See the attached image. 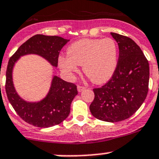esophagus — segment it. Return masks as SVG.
Instances as JSON below:
<instances>
[{
  "label": "esophagus",
  "mask_w": 159,
  "mask_h": 159,
  "mask_svg": "<svg viewBox=\"0 0 159 159\" xmlns=\"http://www.w3.org/2000/svg\"><path fill=\"white\" fill-rule=\"evenodd\" d=\"M78 92H81V91H84V89H85V87H84V86H81V85H78Z\"/></svg>",
  "instance_id": "esophagus-1"
}]
</instances>
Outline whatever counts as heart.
<instances>
[{
	"instance_id": "1",
	"label": "heart",
	"mask_w": 159,
	"mask_h": 159,
	"mask_svg": "<svg viewBox=\"0 0 159 159\" xmlns=\"http://www.w3.org/2000/svg\"><path fill=\"white\" fill-rule=\"evenodd\" d=\"M67 53L58 57L61 69L71 76L82 65L84 73L95 84L108 81L118 66V47L111 38L81 39L70 44Z\"/></svg>"
}]
</instances>
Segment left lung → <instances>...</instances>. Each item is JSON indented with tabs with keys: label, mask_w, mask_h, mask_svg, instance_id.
Listing matches in <instances>:
<instances>
[{
	"label": "left lung",
	"mask_w": 159,
	"mask_h": 159,
	"mask_svg": "<svg viewBox=\"0 0 159 159\" xmlns=\"http://www.w3.org/2000/svg\"><path fill=\"white\" fill-rule=\"evenodd\" d=\"M119 48L118 66L111 78L94 89L90 111L94 118L118 122L130 118L146 98L149 65L140 47L130 38L111 33Z\"/></svg>",
	"instance_id": "obj_1"
}]
</instances>
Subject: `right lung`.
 Here are the masks:
<instances>
[{"mask_svg":"<svg viewBox=\"0 0 159 159\" xmlns=\"http://www.w3.org/2000/svg\"><path fill=\"white\" fill-rule=\"evenodd\" d=\"M69 40L58 36L36 34L25 41L11 57L6 71L7 98L17 115L25 121L38 128H49L61 123L68 116L70 104L78 94L77 86L54 76L48 94L38 102H28L17 94L12 79L13 68L21 56L34 54L57 66L60 51Z\"/></svg>","mask_w":159,"mask_h":159,"instance_id":"obj_1","label":"right lung"}]
</instances>
